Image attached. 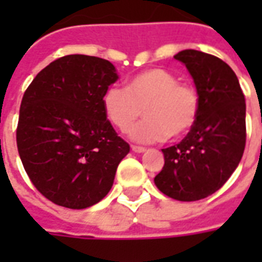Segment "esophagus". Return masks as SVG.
Instances as JSON below:
<instances>
[{
    "label": "esophagus",
    "instance_id": "obj_1",
    "mask_svg": "<svg viewBox=\"0 0 262 262\" xmlns=\"http://www.w3.org/2000/svg\"><path fill=\"white\" fill-rule=\"evenodd\" d=\"M132 150H133L135 153H143V151H146V148L143 147V146H136V144L132 146Z\"/></svg>",
    "mask_w": 262,
    "mask_h": 262
}]
</instances>
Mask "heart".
<instances>
[{"label": "heart", "mask_w": 262, "mask_h": 262, "mask_svg": "<svg viewBox=\"0 0 262 262\" xmlns=\"http://www.w3.org/2000/svg\"><path fill=\"white\" fill-rule=\"evenodd\" d=\"M103 112L112 125L126 132L143 114L142 120L130 130L136 142L153 143L181 137L196 123L201 97L191 84L180 82L165 69H147L132 75L125 90L111 86L103 92Z\"/></svg>", "instance_id": "heart-1"}]
</instances>
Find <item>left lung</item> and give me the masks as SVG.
Segmentation results:
<instances>
[{
    "instance_id": "left-lung-1",
    "label": "left lung",
    "mask_w": 262,
    "mask_h": 262,
    "mask_svg": "<svg viewBox=\"0 0 262 262\" xmlns=\"http://www.w3.org/2000/svg\"><path fill=\"white\" fill-rule=\"evenodd\" d=\"M201 97L196 123L177 146L163 148L164 167L154 184L167 196L191 202L225 185L246 147V99L234 71L212 54L182 50Z\"/></svg>"
}]
</instances>
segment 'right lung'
Listing matches in <instances>:
<instances>
[{"mask_svg":"<svg viewBox=\"0 0 262 262\" xmlns=\"http://www.w3.org/2000/svg\"><path fill=\"white\" fill-rule=\"evenodd\" d=\"M116 80L108 60L69 54L45 67L24 94L19 157L35 188L59 206L85 209L103 199L130 151L103 112V92Z\"/></svg>","mask_w":262,"mask_h":262,"instance_id":"add662e5","label":"right lung"}]
</instances>
